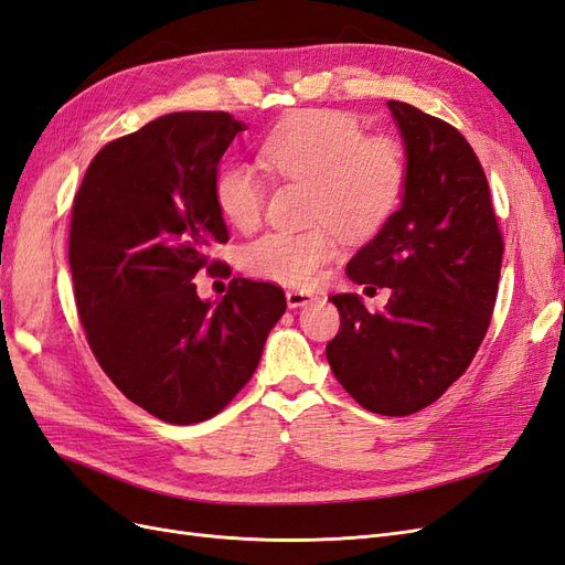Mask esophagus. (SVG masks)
<instances>
[{"mask_svg": "<svg viewBox=\"0 0 565 565\" xmlns=\"http://www.w3.org/2000/svg\"><path fill=\"white\" fill-rule=\"evenodd\" d=\"M285 297H287L289 309H299V306H306L316 299V295L306 292V289H287Z\"/></svg>", "mask_w": 565, "mask_h": 565, "instance_id": "obj_1", "label": "esophagus"}]
</instances>
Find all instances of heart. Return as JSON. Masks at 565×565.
I'll use <instances>...</instances> for the list:
<instances>
[{"label":"heart","mask_w":565,"mask_h":565,"mask_svg":"<svg viewBox=\"0 0 565 565\" xmlns=\"http://www.w3.org/2000/svg\"><path fill=\"white\" fill-rule=\"evenodd\" d=\"M266 172L313 185V218L349 235L380 228L396 210L405 185L403 148L374 136L365 139L355 117L339 110H306L285 119L259 148ZM214 198L231 226L249 231L262 221L266 183L247 164L218 174ZM339 245L328 228L268 231L243 249V266L259 278L309 287Z\"/></svg>","instance_id":"obj_1"}]
</instances>
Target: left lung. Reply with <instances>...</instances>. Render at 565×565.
<instances>
[{"mask_svg":"<svg viewBox=\"0 0 565 565\" xmlns=\"http://www.w3.org/2000/svg\"><path fill=\"white\" fill-rule=\"evenodd\" d=\"M405 148L401 207L358 249L347 276L388 287L382 311L334 295L339 332L328 363L370 413L413 415L457 382L488 332L498 299L502 235L473 148L455 127L388 100Z\"/></svg>","mask_w":565,"mask_h":565,"instance_id":"left-lung-1","label":"left lung"}]
</instances>
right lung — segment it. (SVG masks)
I'll return each mask as SVG.
<instances>
[{
    "label": "right lung",
    "instance_id": "obj_1",
    "mask_svg": "<svg viewBox=\"0 0 565 565\" xmlns=\"http://www.w3.org/2000/svg\"><path fill=\"white\" fill-rule=\"evenodd\" d=\"M247 127L228 113L152 119L96 152L73 202L77 313L98 365L125 396L169 424L221 413L254 374L287 309L278 285L233 278L200 299L193 278L228 243L214 185Z\"/></svg>",
    "mask_w": 565,
    "mask_h": 565
}]
</instances>
